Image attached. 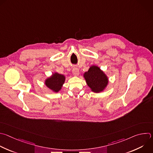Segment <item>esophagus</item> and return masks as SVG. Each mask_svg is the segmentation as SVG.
<instances>
[{
    "mask_svg": "<svg viewBox=\"0 0 153 153\" xmlns=\"http://www.w3.org/2000/svg\"><path fill=\"white\" fill-rule=\"evenodd\" d=\"M72 73L76 76H78L79 75V70L78 68H73L72 70Z\"/></svg>",
    "mask_w": 153,
    "mask_h": 153,
    "instance_id": "obj_1",
    "label": "esophagus"
}]
</instances>
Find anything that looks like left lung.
Listing matches in <instances>:
<instances>
[{"label":"left lung","mask_w":153,"mask_h":153,"mask_svg":"<svg viewBox=\"0 0 153 153\" xmlns=\"http://www.w3.org/2000/svg\"><path fill=\"white\" fill-rule=\"evenodd\" d=\"M83 77L91 91L99 93L103 91L109 83V78L105 72L97 65H91L83 74Z\"/></svg>","instance_id":"left-lung-1"}]
</instances>
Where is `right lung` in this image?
Segmentation results:
<instances>
[{"instance_id":"1","label":"right lung","mask_w":153,"mask_h":153,"mask_svg":"<svg viewBox=\"0 0 153 153\" xmlns=\"http://www.w3.org/2000/svg\"><path fill=\"white\" fill-rule=\"evenodd\" d=\"M65 76L64 74L54 72L50 77H47L44 83L45 86L53 92H58L62 89L65 81Z\"/></svg>"}]
</instances>
